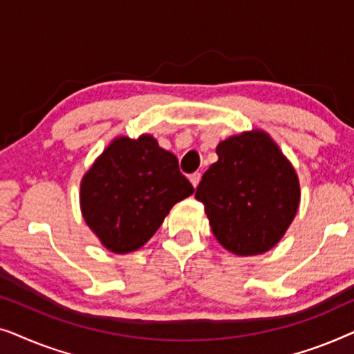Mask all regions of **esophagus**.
Instances as JSON below:
<instances>
[{
    "instance_id": "1",
    "label": "esophagus",
    "mask_w": 354,
    "mask_h": 354,
    "mask_svg": "<svg viewBox=\"0 0 354 354\" xmlns=\"http://www.w3.org/2000/svg\"><path fill=\"white\" fill-rule=\"evenodd\" d=\"M200 180H201V174L200 172H195V174H192L190 176V182H192V185L193 187H198V183H200Z\"/></svg>"
}]
</instances>
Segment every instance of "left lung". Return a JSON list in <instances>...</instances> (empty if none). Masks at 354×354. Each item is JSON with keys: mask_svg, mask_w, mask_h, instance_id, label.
Returning a JSON list of instances; mask_svg holds the SVG:
<instances>
[{"mask_svg": "<svg viewBox=\"0 0 354 354\" xmlns=\"http://www.w3.org/2000/svg\"><path fill=\"white\" fill-rule=\"evenodd\" d=\"M195 198L212 234L239 256L261 254L279 243L299 205L292 164L264 132H245L217 145Z\"/></svg>", "mask_w": 354, "mask_h": 354, "instance_id": "8db88e82", "label": "left lung"}]
</instances>
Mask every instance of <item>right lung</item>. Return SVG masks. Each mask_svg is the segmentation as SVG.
<instances>
[{"instance_id": "right-lung-1", "label": "right lung", "mask_w": 354, "mask_h": 354, "mask_svg": "<svg viewBox=\"0 0 354 354\" xmlns=\"http://www.w3.org/2000/svg\"><path fill=\"white\" fill-rule=\"evenodd\" d=\"M195 188L156 140H114L80 185L84 219L106 248L130 253L151 239L176 203Z\"/></svg>"}]
</instances>
